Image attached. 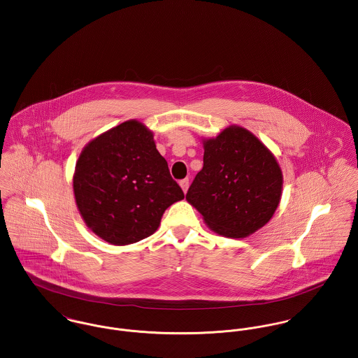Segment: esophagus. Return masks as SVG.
Here are the masks:
<instances>
[{
    "label": "esophagus",
    "instance_id": "obj_1",
    "mask_svg": "<svg viewBox=\"0 0 358 358\" xmlns=\"http://www.w3.org/2000/svg\"><path fill=\"white\" fill-rule=\"evenodd\" d=\"M180 187L182 188L184 193H187L188 188H189V180H188V178H184V180H181V181H180Z\"/></svg>",
    "mask_w": 358,
    "mask_h": 358
}]
</instances>
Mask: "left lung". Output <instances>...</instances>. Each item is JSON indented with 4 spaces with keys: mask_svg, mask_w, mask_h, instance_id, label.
Masks as SVG:
<instances>
[{
    "mask_svg": "<svg viewBox=\"0 0 358 358\" xmlns=\"http://www.w3.org/2000/svg\"><path fill=\"white\" fill-rule=\"evenodd\" d=\"M203 147V169L188 189V203L220 236L244 238L257 231L273 218L282 196L274 154L238 125L204 138Z\"/></svg>",
    "mask_w": 358,
    "mask_h": 358,
    "instance_id": "obj_1",
    "label": "left lung"
}]
</instances>
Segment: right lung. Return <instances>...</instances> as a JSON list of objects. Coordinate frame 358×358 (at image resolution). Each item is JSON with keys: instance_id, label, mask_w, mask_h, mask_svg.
<instances>
[{"instance_id": "right-lung-1", "label": "right lung", "mask_w": 358, "mask_h": 358, "mask_svg": "<svg viewBox=\"0 0 358 358\" xmlns=\"http://www.w3.org/2000/svg\"><path fill=\"white\" fill-rule=\"evenodd\" d=\"M73 193L85 224L113 245L154 234L166 208L184 199L154 134L138 120L111 128L83 148Z\"/></svg>"}]
</instances>
